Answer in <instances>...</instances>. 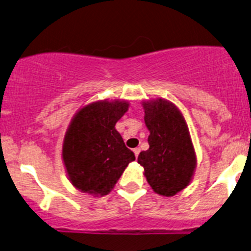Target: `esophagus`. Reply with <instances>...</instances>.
<instances>
[{"mask_svg":"<svg viewBox=\"0 0 251 251\" xmlns=\"http://www.w3.org/2000/svg\"><path fill=\"white\" fill-rule=\"evenodd\" d=\"M133 152H134L135 158H138V155H139V153H140V149H139V148H135V149L133 150Z\"/></svg>","mask_w":251,"mask_h":251,"instance_id":"esophagus-1","label":"esophagus"}]
</instances>
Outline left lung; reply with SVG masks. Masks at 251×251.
<instances>
[{
    "label": "left lung",
    "mask_w": 251,
    "mask_h": 251,
    "mask_svg": "<svg viewBox=\"0 0 251 251\" xmlns=\"http://www.w3.org/2000/svg\"><path fill=\"white\" fill-rule=\"evenodd\" d=\"M149 145L138 163L157 194L174 196L189 185L196 168L194 145L185 119L172 102L164 99L143 102Z\"/></svg>",
    "instance_id": "obj_1"
}]
</instances>
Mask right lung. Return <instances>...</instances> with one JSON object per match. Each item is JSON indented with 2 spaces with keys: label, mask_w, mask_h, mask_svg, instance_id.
<instances>
[{
  "label": "right lung",
  "mask_w": 251,
  "mask_h": 251,
  "mask_svg": "<svg viewBox=\"0 0 251 251\" xmlns=\"http://www.w3.org/2000/svg\"><path fill=\"white\" fill-rule=\"evenodd\" d=\"M127 109L126 101H98L85 106L73 118L63 140L62 158L77 190L107 195L135 159L114 127Z\"/></svg>",
  "instance_id": "1"
}]
</instances>
